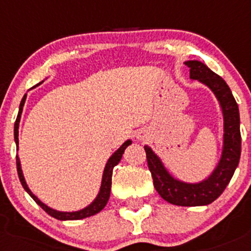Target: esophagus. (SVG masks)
Segmentation results:
<instances>
[{
    "label": "esophagus",
    "mask_w": 251,
    "mask_h": 251,
    "mask_svg": "<svg viewBox=\"0 0 251 251\" xmlns=\"http://www.w3.org/2000/svg\"><path fill=\"white\" fill-rule=\"evenodd\" d=\"M137 138H138V141H144V136L142 133H139L138 136H137Z\"/></svg>",
    "instance_id": "1"
}]
</instances>
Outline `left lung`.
Wrapping results in <instances>:
<instances>
[{
    "label": "left lung",
    "instance_id": "obj_1",
    "mask_svg": "<svg viewBox=\"0 0 251 251\" xmlns=\"http://www.w3.org/2000/svg\"><path fill=\"white\" fill-rule=\"evenodd\" d=\"M190 68V79L199 80L213 91L224 117L223 152L212 174L200 183H185L171 176L150 147L144 146L154 186L165 201L183 207L207 205L224 192L241 159V130L238 104L231 89L220 75L197 60L184 62Z\"/></svg>",
    "mask_w": 251,
    "mask_h": 251
}]
</instances>
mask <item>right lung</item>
<instances>
[{"label":"right lung","mask_w":251,"mask_h":251,"mask_svg":"<svg viewBox=\"0 0 251 251\" xmlns=\"http://www.w3.org/2000/svg\"><path fill=\"white\" fill-rule=\"evenodd\" d=\"M37 85H38V84H37ZM26 96H27V95L25 94L24 95L23 100H21L20 105H19V113H18L17 120H15V124H14V141H15V144H17V150H19V138H18V136H19V123H20L21 113H23V107H24V104H25V101H26ZM130 144H132V141H131V139H127V141H126L120 148H119L117 151H115L114 154L109 157V159H108L107 163H105L104 171H103V176H102L101 188H100V191H99V194H97L96 199H95L94 201H92L90 204L88 205V207L83 208V209H80V210H75V212H60V210L52 209V208L48 207V205L44 204L41 200H38V197H37L36 195L32 194V191L28 189L27 184H26V180H25V178H24V174H23V170H21L20 159H19V156L17 155L18 176H19L20 183H21V185H23V188L25 189V191L27 192V194L32 197L33 201H35L37 204L42 208V209L46 210V212L48 213L50 216L57 219V220H80V219L88 218V216L97 214V213L101 212V210L105 207V204H107L108 200H109V196H110L113 168H114L115 166L120 162L124 151H125V149L130 146Z\"/></svg>","instance_id":"right-lung-1"}]
</instances>
